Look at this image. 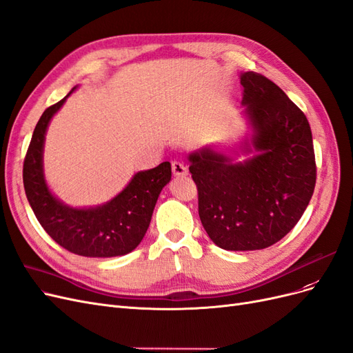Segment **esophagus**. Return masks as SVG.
I'll return each mask as SVG.
<instances>
[{"mask_svg": "<svg viewBox=\"0 0 353 353\" xmlns=\"http://www.w3.org/2000/svg\"><path fill=\"white\" fill-rule=\"evenodd\" d=\"M172 170H173V174L176 177H185V176H188V167L183 163H180V161H174L172 164Z\"/></svg>", "mask_w": 353, "mask_h": 353, "instance_id": "obj_1", "label": "esophagus"}]
</instances>
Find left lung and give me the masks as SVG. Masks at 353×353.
<instances>
[{"label":"left lung","instance_id":"obj_1","mask_svg":"<svg viewBox=\"0 0 353 353\" xmlns=\"http://www.w3.org/2000/svg\"><path fill=\"white\" fill-rule=\"evenodd\" d=\"M248 134L237 146L207 145L188 155L199 219L225 251H256L279 242L311 201L316 167L310 123L265 76L241 73ZM248 154L242 162L236 157Z\"/></svg>","mask_w":353,"mask_h":353}]
</instances>
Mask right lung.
Instances as JSON below:
<instances>
[{
    "label": "right lung",
    "instance_id": "add662e5",
    "mask_svg": "<svg viewBox=\"0 0 353 353\" xmlns=\"http://www.w3.org/2000/svg\"><path fill=\"white\" fill-rule=\"evenodd\" d=\"M76 88L45 110L33 130L23 164L25 192L43 230L67 251L90 258L121 256L142 242L157 199L172 180V164L165 161L138 172L119 195L102 205L76 208L57 198L43 173L45 134L51 119Z\"/></svg>",
    "mask_w": 353,
    "mask_h": 353
}]
</instances>
